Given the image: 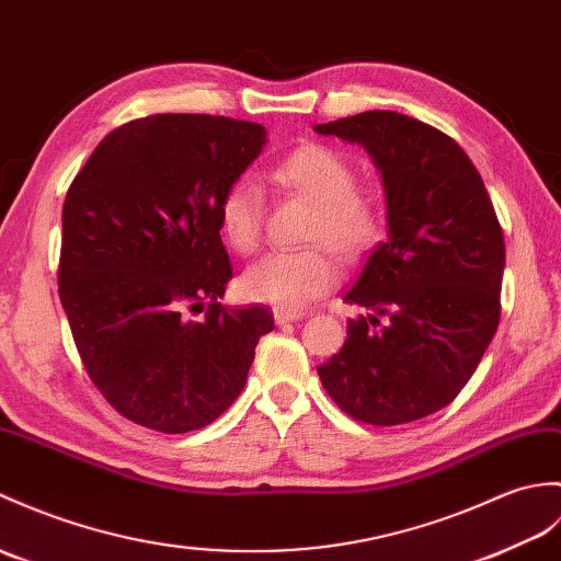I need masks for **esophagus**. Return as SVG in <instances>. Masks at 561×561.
I'll return each instance as SVG.
<instances>
[{
	"mask_svg": "<svg viewBox=\"0 0 561 561\" xmlns=\"http://www.w3.org/2000/svg\"><path fill=\"white\" fill-rule=\"evenodd\" d=\"M301 318H304L301 312H286V310H275V322H277V324L296 322V320H301Z\"/></svg>",
	"mask_w": 561,
	"mask_h": 561,
	"instance_id": "1",
	"label": "esophagus"
}]
</instances>
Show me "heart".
Masks as SVG:
<instances>
[{
    "instance_id": "obj_1",
    "label": "heart",
    "mask_w": 561,
    "mask_h": 561,
    "mask_svg": "<svg viewBox=\"0 0 561 561\" xmlns=\"http://www.w3.org/2000/svg\"><path fill=\"white\" fill-rule=\"evenodd\" d=\"M275 179L284 188L316 203L306 231L308 241L328 243L342 260L366 253L380 233L382 210L370 193L356 188V172L336 150L318 142L296 148L277 164ZM217 227L231 251L257 249L263 233V195L253 179L241 176L217 203ZM336 282L334 257L324 245L306 251H272L243 270L241 294L253 304L301 310Z\"/></svg>"
}]
</instances>
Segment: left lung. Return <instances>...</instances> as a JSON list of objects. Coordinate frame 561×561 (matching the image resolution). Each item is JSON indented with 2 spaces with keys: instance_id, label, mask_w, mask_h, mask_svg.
Masks as SVG:
<instances>
[{
  "instance_id": "1",
  "label": "left lung",
  "mask_w": 561,
  "mask_h": 561,
  "mask_svg": "<svg viewBox=\"0 0 561 561\" xmlns=\"http://www.w3.org/2000/svg\"><path fill=\"white\" fill-rule=\"evenodd\" d=\"M358 142L387 195V241L377 243L346 304V342L318 368L328 394L356 421L401 425L454 401L500 324L504 237L468 154L437 128L397 112L316 124Z\"/></svg>"
}]
</instances>
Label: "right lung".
<instances>
[{
    "instance_id": "add662e5",
    "label": "right lung",
    "mask_w": 561,
    "mask_h": 561,
    "mask_svg": "<svg viewBox=\"0 0 561 561\" xmlns=\"http://www.w3.org/2000/svg\"><path fill=\"white\" fill-rule=\"evenodd\" d=\"M265 142L260 124L154 114L114 128L76 174L59 298L90 380L124 419L158 433L213 423L275 330L267 308L219 304L231 265L217 203Z\"/></svg>"
}]
</instances>
